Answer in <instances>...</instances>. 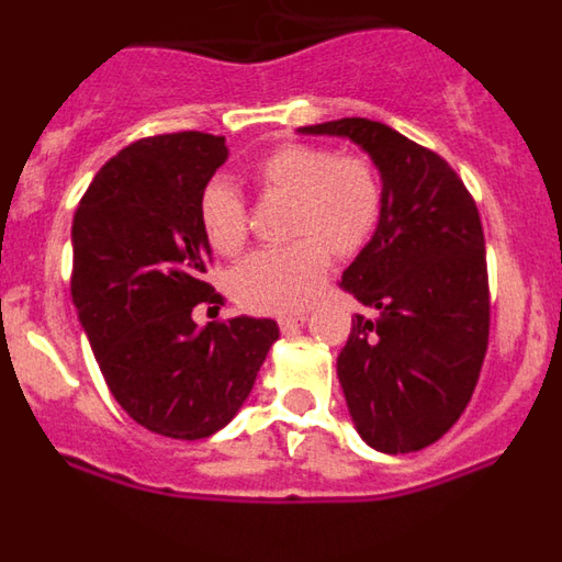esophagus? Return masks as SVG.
I'll return each instance as SVG.
<instances>
[{
  "label": "esophagus",
  "mask_w": 562,
  "mask_h": 562,
  "mask_svg": "<svg viewBox=\"0 0 562 562\" xmlns=\"http://www.w3.org/2000/svg\"><path fill=\"white\" fill-rule=\"evenodd\" d=\"M306 321H310L306 315H286V317H281V321H278V326H281V331H284V335H290V331L301 329Z\"/></svg>",
  "instance_id": "1"
}]
</instances>
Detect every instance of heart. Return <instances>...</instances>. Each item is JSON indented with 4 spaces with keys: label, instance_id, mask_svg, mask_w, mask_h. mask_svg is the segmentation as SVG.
I'll use <instances>...</instances> for the list:
<instances>
[{
    "label": "heart",
    "instance_id": "heart-1",
    "mask_svg": "<svg viewBox=\"0 0 562 562\" xmlns=\"http://www.w3.org/2000/svg\"><path fill=\"white\" fill-rule=\"evenodd\" d=\"M250 182L265 200L290 202L284 250L245 258L227 276V292L241 310L290 315L315 301L329 256L355 258L380 225L382 182L376 168L357 154L286 143L252 162ZM196 216L207 245L220 256H238L247 245V207L233 186L211 180L200 193Z\"/></svg>",
    "mask_w": 562,
    "mask_h": 562
}]
</instances>
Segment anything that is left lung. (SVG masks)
<instances>
[{"mask_svg": "<svg viewBox=\"0 0 562 562\" xmlns=\"http://www.w3.org/2000/svg\"><path fill=\"white\" fill-rule=\"evenodd\" d=\"M360 146L380 171L382 213L342 270L357 315L337 355L355 430L380 453H414L448 434L473 396L490 340L484 231L439 154L369 117L301 126Z\"/></svg>", "mask_w": 562, "mask_h": 562, "instance_id": "left-lung-1", "label": "left lung"}]
</instances>
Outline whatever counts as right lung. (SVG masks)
<instances>
[{
    "instance_id": "right-lung-1",
    "label": "right lung",
    "mask_w": 562,
    "mask_h": 562,
    "mask_svg": "<svg viewBox=\"0 0 562 562\" xmlns=\"http://www.w3.org/2000/svg\"><path fill=\"white\" fill-rule=\"evenodd\" d=\"M225 137L162 134L114 154L72 222V304L121 408L151 434L207 439L250 396L278 340L270 317L196 326L222 304L202 281L211 245L196 202L227 160Z\"/></svg>"
}]
</instances>
